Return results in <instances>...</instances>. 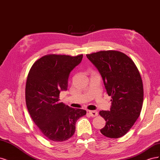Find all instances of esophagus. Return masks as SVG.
I'll return each instance as SVG.
<instances>
[{"instance_id":"obj_1","label":"esophagus","mask_w":160,"mask_h":160,"mask_svg":"<svg viewBox=\"0 0 160 160\" xmlns=\"http://www.w3.org/2000/svg\"><path fill=\"white\" fill-rule=\"evenodd\" d=\"M89 113L91 117H97L98 115V112L96 111H89Z\"/></svg>"}]
</instances>
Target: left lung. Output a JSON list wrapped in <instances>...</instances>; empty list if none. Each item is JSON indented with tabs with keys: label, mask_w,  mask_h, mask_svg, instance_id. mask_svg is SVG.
Segmentation results:
<instances>
[{
	"label": "left lung",
	"mask_w": 160,
	"mask_h": 160,
	"mask_svg": "<svg viewBox=\"0 0 160 160\" xmlns=\"http://www.w3.org/2000/svg\"><path fill=\"white\" fill-rule=\"evenodd\" d=\"M102 77L111 97L110 111H100L106 124L100 130L105 137L119 138L132 128L141 113L143 87L141 75L132 59L118 51H100L87 54Z\"/></svg>",
	"instance_id": "left-lung-1"
}]
</instances>
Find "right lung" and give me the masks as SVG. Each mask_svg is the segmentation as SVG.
I'll use <instances>...</instances> for the list:
<instances>
[{
    "mask_svg": "<svg viewBox=\"0 0 160 160\" xmlns=\"http://www.w3.org/2000/svg\"><path fill=\"white\" fill-rule=\"evenodd\" d=\"M83 55L49 54L36 61L27 76L26 105L42 135L51 141L61 142L75 132L77 120L86 111L59 102L60 91L67 90L70 72L79 65Z\"/></svg>",
    "mask_w": 160,
    "mask_h": 160,
    "instance_id": "add662e5",
    "label": "right lung"
}]
</instances>
